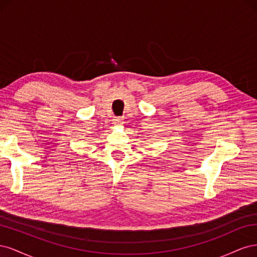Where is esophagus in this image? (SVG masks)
<instances>
[{
  "mask_svg": "<svg viewBox=\"0 0 257 257\" xmlns=\"http://www.w3.org/2000/svg\"><path fill=\"white\" fill-rule=\"evenodd\" d=\"M112 123L114 124V125H120V124L122 123V119L120 118V116H114V118L112 119Z\"/></svg>",
  "mask_w": 257,
  "mask_h": 257,
  "instance_id": "esophagus-1",
  "label": "esophagus"
}]
</instances>
